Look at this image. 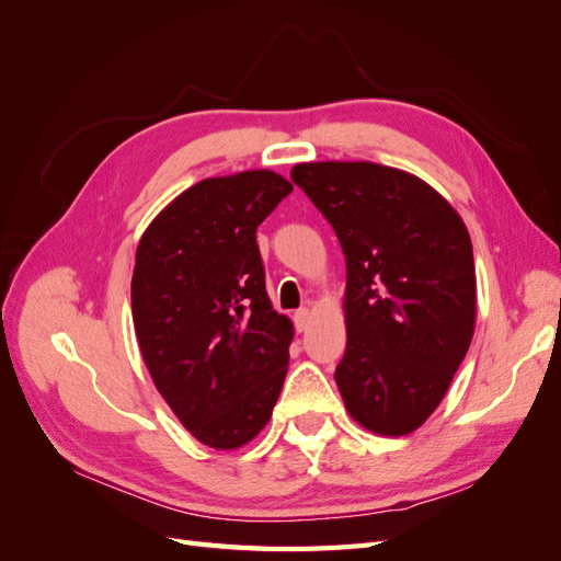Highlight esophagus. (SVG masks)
<instances>
[{"mask_svg": "<svg viewBox=\"0 0 561 561\" xmlns=\"http://www.w3.org/2000/svg\"><path fill=\"white\" fill-rule=\"evenodd\" d=\"M309 322H311V311L304 307V309H297L295 311V328H297V332H304L309 328Z\"/></svg>", "mask_w": 561, "mask_h": 561, "instance_id": "esophagus-1", "label": "esophagus"}]
</instances>
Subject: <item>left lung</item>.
Listing matches in <instances>:
<instances>
[{
    "label": "left lung",
    "mask_w": 561,
    "mask_h": 561,
    "mask_svg": "<svg viewBox=\"0 0 561 561\" xmlns=\"http://www.w3.org/2000/svg\"><path fill=\"white\" fill-rule=\"evenodd\" d=\"M293 182L332 225L346 257L348 414L407 435L443 402L474 328V262L463 219L433 186L367 161L299 163Z\"/></svg>",
    "instance_id": "obj_1"
}]
</instances>
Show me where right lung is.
Instances as JSON below:
<instances>
[{"label":"right lung","mask_w":561,"mask_h":561,"mask_svg":"<svg viewBox=\"0 0 561 561\" xmlns=\"http://www.w3.org/2000/svg\"><path fill=\"white\" fill-rule=\"evenodd\" d=\"M293 192L271 171L190 186L135 252L133 322L159 393L198 443L236 449L280 396L293 322L271 309L257 227Z\"/></svg>","instance_id":"right-lung-1"}]
</instances>
